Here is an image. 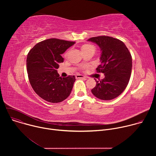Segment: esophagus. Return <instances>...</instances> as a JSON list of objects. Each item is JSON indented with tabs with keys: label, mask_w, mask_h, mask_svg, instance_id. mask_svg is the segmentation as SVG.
<instances>
[{
	"label": "esophagus",
	"mask_w": 156,
	"mask_h": 156,
	"mask_svg": "<svg viewBox=\"0 0 156 156\" xmlns=\"http://www.w3.org/2000/svg\"><path fill=\"white\" fill-rule=\"evenodd\" d=\"M76 78H81V79H84L86 80V77L82 75H76Z\"/></svg>",
	"instance_id": "esophagus-1"
}]
</instances>
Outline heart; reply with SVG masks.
<instances>
[{
	"label": "heart",
	"mask_w": 156,
	"mask_h": 156,
	"mask_svg": "<svg viewBox=\"0 0 156 156\" xmlns=\"http://www.w3.org/2000/svg\"><path fill=\"white\" fill-rule=\"evenodd\" d=\"M90 49H94V48L93 45H91V44H84V45H83L81 47V51H86Z\"/></svg>",
	"instance_id": "1"
}]
</instances>
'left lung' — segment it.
I'll use <instances>...</instances> for the list:
<instances>
[{
	"instance_id": "1",
	"label": "left lung",
	"mask_w": 156,
	"mask_h": 156,
	"mask_svg": "<svg viewBox=\"0 0 156 156\" xmlns=\"http://www.w3.org/2000/svg\"><path fill=\"white\" fill-rule=\"evenodd\" d=\"M87 41L97 44L102 53L101 63L96 69L105 78L97 81L92 89L94 96L101 100H111L120 95L127 86L131 73L132 58L125 44L107 36L93 37Z\"/></svg>"
}]
</instances>
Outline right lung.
<instances>
[{
  "label": "right lung",
  "mask_w": 156,
  "mask_h": 156,
  "mask_svg": "<svg viewBox=\"0 0 156 156\" xmlns=\"http://www.w3.org/2000/svg\"><path fill=\"white\" fill-rule=\"evenodd\" d=\"M75 42L51 38L38 42L30 50L27 59L28 78L34 92L52 103L60 102L71 93L75 76L62 78L57 73L62 54Z\"/></svg>",
  "instance_id": "add662e5"
}]
</instances>
